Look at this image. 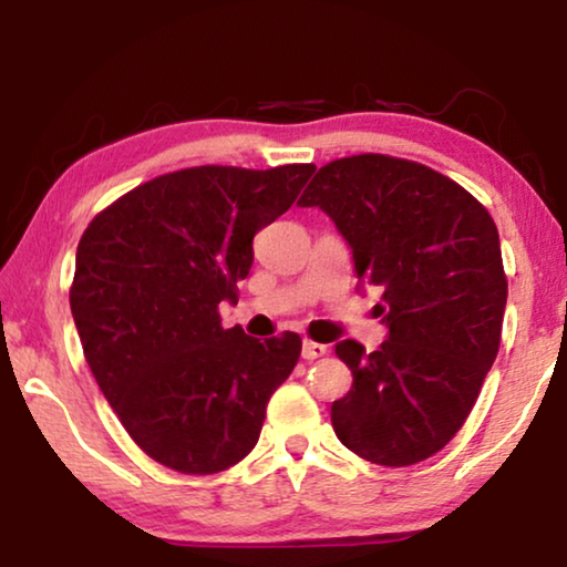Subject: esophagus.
Masks as SVG:
<instances>
[{"instance_id":"1","label":"esophagus","mask_w":567,"mask_h":567,"mask_svg":"<svg viewBox=\"0 0 567 567\" xmlns=\"http://www.w3.org/2000/svg\"><path fill=\"white\" fill-rule=\"evenodd\" d=\"M301 355H305L307 361L322 359V355H328V346L315 343V340H305V343H301Z\"/></svg>"}]
</instances>
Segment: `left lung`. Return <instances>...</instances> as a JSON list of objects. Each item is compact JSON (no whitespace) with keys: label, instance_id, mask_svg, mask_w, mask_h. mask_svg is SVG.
Returning a JSON list of instances; mask_svg holds the SVG:
<instances>
[{"label":"left lung","instance_id":"obj_1","mask_svg":"<svg viewBox=\"0 0 567 567\" xmlns=\"http://www.w3.org/2000/svg\"><path fill=\"white\" fill-rule=\"evenodd\" d=\"M297 204L336 221L390 328L374 353L336 346L353 374L330 408L336 436L384 467L429 460L467 421L501 348L508 281L493 216L436 169L371 152L317 169Z\"/></svg>","mask_w":567,"mask_h":567}]
</instances>
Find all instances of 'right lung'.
Returning <instances> with one entry per match:
<instances>
[{
	"label": "right lung",
	"mask_w": 567,
	"mask_h": 567,
	"mask_svg": "<svg viewBox=\"0 0 567 567\" xmlns=\"http://www.w3.org/2000/svg\"><path fill=\"white\" fill-rule=\"evenodd\" d=\"M315 165L185 167L142 183L87 224L69 289L84 359L146 456L183 475L235 467L258 444L301 338L224 330L219 305L250 274L252 237Z\"/></svg>",
	"instance_id": "1"
}]
</instances>
